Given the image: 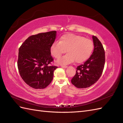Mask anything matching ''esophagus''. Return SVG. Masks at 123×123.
<instances>
[{
    "mask_svg": "<svg viewBox=\"0 0 123 123\" xmlns=\"http://www.w3.org/2000/svg\"><path fill=\"white\" fill-rule=\"evenodd\" d=\"M62 66V68H67L68 67H67V66H64V65H62L61 66Z\"/></svg>",
    "mask_w": 123,
    "mask_h": 123,
    "instance_id": "esophagus-1",
    "label": "esophagus"
}]
</instances>
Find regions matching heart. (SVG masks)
I'll list each match as a JSON object with an SVG mask.
<instances>
[{"mask_svg":"<svg viewBox=\"0 0 123 123\" xmlns=\"http://www.w3.org/2000/svg\"><path fill=\"white\" fill-rule=\"evenodd\" d=\"M93 48V43L91 39L69 33L62 35L59 42L52 43L51 53L55 58H58L67 51L68 53L57 60L60 64H69L75 61L77 63H82L90 56Z\"/></svg>","mask_w":123,"mask_h":123,"instance_id":"heart-1","label":"heart"}]
</instances>
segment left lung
<instances>
[{
    "mask_svg": "<svg viewBox=\"0 0 123 123\" xmlns=\"http://www.w3.org/2000/svg\"><path fill=\"white\" fill-rule=\"evenodd\" d=\"M93 52L84 64L76 68V74L71 80L72 84L78 88H86L95 84L101 76L105 62V53L101 42L92 36Z\"/></svg>",
    "mask_w": 123,
    "mask_h": 123,
    "instance_id": "8db88e82",
    "label": "left lung"
}]
</instances>
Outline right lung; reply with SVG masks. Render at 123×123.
<instances>
[{
	"label": "right lung",
	"mask_w": 123,
	"mask_h": 123,
	"mask_svg": "<svg viewBox=\"0 0 123 123\" xmlns=\"http://www.w3.org/2000/svg\"><path fill=\"white\" fill-rule=\"evenodd\" d=\"M56 33V31H52L30 36L19 48L18 71L23 80L33 88H45L53 80L57 67L50 65L54 61L51 55V46Z\"/></svg>",
	"instance_id": "obj_1"
}]
</instances>
